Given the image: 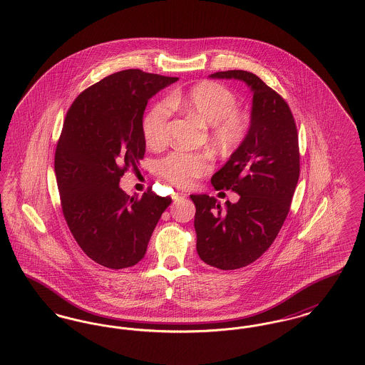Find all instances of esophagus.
Segmentation results:
<instances>
[{
    "mask_svg": "<svg viewBox=\"0 0 365 365\" xmlns=\"http://www.w3.org/2000/svg\"><path fill=\"white\" fill-rule=\"evenodd\" d=\"M186 197H187L186 194H182V192H176V194L173 195V200H174L175 202H176V201H180V200L186 198Z\"/></svg>",
    "mask_w": 365,
    "mask_h": 365,
    "instance_id": "obj_1",
    "label": "esophagus"
}]
</instances>
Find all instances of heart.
<instances>
[{
    "instance_id": "b5f03b06",
    "label": "heart",
    "mask_w": 365,
    "mask_h": 365,
    "mask_svg": "<svg viewBox=\"0 0 365 365\" xmlns=\"http://www.w3.org/2000/svg\"><path fill=\"white\" fill-rule=\"evenodd\" d=\"M168 105L209 127L208 138L223 153H232L249 131V118L238 109L235 94L215 82H202L187 91H175ZM170 109L157 103L146 113L142 130L146 145L163 146L167 140ZM210 170V157L205 153L174 152L160 163V173L178 187H189L192 180Z\"/></svg>"
}]
</instances>
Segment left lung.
<instances>
[{"label": "left lung", "instance_id": "1", "mask_svg": "<svg viewBox=\"0 0 365 365\" xmlns=\"http://www.w3.org/2000/svg\"><path fill=\"white\" fill-rule=\"evenodd\" d=\"M235 79L253 96L249 131L210 182L216 190L238 192L225 208L207 194H191L200 259L219 269L242 268L272 245L289 213L299 176L298 135L286 101L247 71L209 75Z\"/></svg>", "mask_w": 365, "mask_h": 365}]
</instances>
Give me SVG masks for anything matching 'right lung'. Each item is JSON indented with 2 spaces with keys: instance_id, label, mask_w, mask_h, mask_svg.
Listing matches in <instances>:
<instances>
[{
  "instance_id": "1",
  "label": "right lung",
  "mask_w": 365,
  "mask_h": 365,
  "mask_svg": "<svg viewBox=\"0 0 365 365\" xmlns=\"http://www.w3.org/2000/svg\"><path fill=\"white\" fill-rule=\"evenodd\" d=\"M178 79L120 71L81 93L66 116L54 156L63 213L82 250L106 268L138 264L171 204L152 190L130 198L119 182L145 155L148 101Z\"/></svg>"
}]
</instances>
